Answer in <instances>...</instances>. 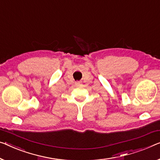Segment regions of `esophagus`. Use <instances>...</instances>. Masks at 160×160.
<instances>
[{
    "label": "esophagus",
    "instance_id": "34e87169",
    "mask_svg": "<svg viewBox=\"0 0 160 160\" xmlns=\"http://www.w3.org/2000/svg\"><path fill=\"white\" fill-rule=\"evenodd\" d=\"M76 85H80V83H79V82H77V83H76Z\"/></svg>",
    "mask_w": 160,
    "mask_h": 160
}]
</instances>
